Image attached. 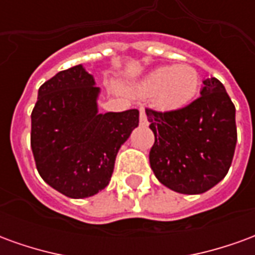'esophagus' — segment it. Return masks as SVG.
I'll use <instances>...</instances> for the list:
<instances>
[{"label": "esophagus", "instance_id": "1", "mask_svg": "<svg viewBox=\"0 0 255 255\" xmlns=\"http://www.w3.org/2000/svg\"><path fill=\"white\" fill-rule=\"evenodd\" d=\"M139 120H140V126H147V124H149L147 115H146L144 109H140V111H139Z\"/></svg>", "mask_w": 255, "mask_h": 255}]
</instances>
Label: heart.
<instances>
[{"label":"heart","mask_w":255,"mask_h":255,"mask_svg":"<svg viewBox=\"0 0 255 255\" xmlns=\"http://www.w3.org/2000/svg\"><path fill=\"white\" fill-rule=\"evenodd\" d=\"M201 75L190 64L160 67L150 72L140 84L144 94H154L157 104L164 108H179L197 95Z\"/></svg>","instance_id":"obj_1"}]
</instances>
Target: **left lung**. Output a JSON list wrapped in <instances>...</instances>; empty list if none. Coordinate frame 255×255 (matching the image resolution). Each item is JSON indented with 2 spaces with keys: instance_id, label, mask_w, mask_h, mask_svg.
<instances>
[{
  "instance_id": "8db88e82",
  "label": "left lung",
  "mask_w": 255,
  "mask_h": 255,
  "mask_svg": "<svg viewBox=\"0 0 255 255\" xmlns=\"http://www.w3.org/2000/svg\"><path fill=\"white\" fill-rule=\"evenodd\" d=\"M203 84L201 97L183 108H146L155 138L150 166L164 186L180 194H202L216 186L235 153V105L219 79Z\"/></svg>"
}]
</instances>
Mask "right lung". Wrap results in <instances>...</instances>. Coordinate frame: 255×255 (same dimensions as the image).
I'll use <instances>...</instances> for the list:
<instances>
[{
    "mask_svg": "<svg viewBox=\"0 0 255 255\" xmlns=\"http://www.w3.org/2000/svg\"><path fill=\"white\" fill-rule=\"evenodd\" d=\"M82 65L58 72L38 90L31 113V149L45 182L69 198L109 184L117 151L139 124V111H97L100 89Z\"/></svg>",
    "mask_w": 255,
    "mask_h": 255,
    "instance_id": "right-lung-1",
    "label": "right lung"
}]
</instances>
